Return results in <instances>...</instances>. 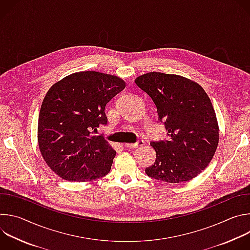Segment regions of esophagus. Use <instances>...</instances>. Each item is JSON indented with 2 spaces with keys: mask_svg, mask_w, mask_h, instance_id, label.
<instances>
[{
  "mask_svg": "<svg viewBox=\"0 0 250 250\" xmlns=\"http://www.w3.org/2000/svg\"><path fill=\"white\" fill-rule=\"evenodd\" d=\"M145 145V141L144 140H138L136 142H133V144H125V146L126 148H135V147H138V146H142Z\"/></svg>",
  "mask_w": 250,
  "mask_h": 250,
  "instance_id": "obj_1",
  "label": "esophagus"
}]
</instances>
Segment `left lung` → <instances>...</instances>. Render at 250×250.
<instances>
[{
    "label": "left lung",
    "mask_w": 250,
    "mask_h": 250,
    "mask_svg": "<svg viewBox=\"0 0 250 250\" xmlns=\"http://www.w3.org/2000/svg\"><path fill=\"white\" fill-rule=\"evenodd\" d=\"M134 82L154 102L169 135L166 141L150 144L156 159L146 173L167 183L193 179L209 164L219 145V124L208 96L197 82L180 75L148 72Z\"/></svg>",
    "instance_id": "left-lung-1"
}]
</instances>
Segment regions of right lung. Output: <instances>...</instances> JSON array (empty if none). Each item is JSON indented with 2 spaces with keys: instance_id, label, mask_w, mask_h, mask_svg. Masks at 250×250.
Returning a JSON list of instances; mask_svg holds the SVG:
<instances>
[{
  "instance_id": "right-lung-1",
  "label": "right lung",
  "mask_w": 250,
  "mask_h": 250,
  "mask_svg": "<svg viewBox=\"0 0 250 250\" xmlns=\"http://www.w3.org/2000/svg\"><path fill=\"white\" fill-rule=\"evenodd\" d=\"M125 87L116 75L81 71L49 88L40 112L38 141L42 158L62 179L87 182L110 172L116 151L93 133L106 124L105 105Z\"/></svg>"
}]
</instances>
